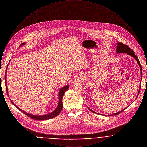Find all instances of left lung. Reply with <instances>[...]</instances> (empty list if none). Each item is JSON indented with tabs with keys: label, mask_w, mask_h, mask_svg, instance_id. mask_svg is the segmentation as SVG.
<instances>
[{
	"label": "left lung",
	"mask_w": 147,
	"mask_h": 147,
	"mask_svg": "<svg viewBox=\"0 0 147 147\" xmlns=\"http://www.w3.org/2000/svg\"><path fill=\"white\" fill-rule=\"evenodd\" d=\"M117 51H116V52H117V53H126L127 55L132 56V57H133L136 59V60L137 61V63H138V64H139V65H140V71H141V76H142V77H142V67H141V65H140V61H139L138 57L134 54V51H133V50L132 49H131V48H130L128 46H127V45H125V44H123V43H121V42L117 43ZM140 87L139 92L140 91ZM138 93H140V92H138ZM137 97H138V96H137ZM126 109V108H125V109H123V110H122V111H119V112H117V113H113V114L110 115H109V116H113V115H118L119 113H120L121 112H122L123 110H125ZM90 111H92V112L96 113V112L93 111L92 110H91V109H90Z\"/></svg>",
	"instance_id": "left-lung-1"
}]
</instances>
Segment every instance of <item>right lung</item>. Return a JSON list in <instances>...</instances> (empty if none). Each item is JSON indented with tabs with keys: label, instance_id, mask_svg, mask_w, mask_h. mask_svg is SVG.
<instances>
[{
	"label": "right lung",
	"instance_id": "obj_1",
	"mask_svg": "<svg viewBox=\"0 0 147 147\" xmlns=\"http://www.w3.org/2000/svg\"><path fill=\"white\" fill-rule=\"evenodd\" d=\"M24 44H25L24 43H22L20 46L22 45H24ZM6 69H7V66ZM6 73H7V71H6ZM6 76H7L5 75V83H7ZM68 88H69V86H68V85H66V86H65L64 87H63V88H62L61 89V90L59 91V103H58V105L57 107L56 108V110H55L54 111L48 114V115H46L35 116V115L29 114L28 113L25 112V111H22L20 109H19L16 105L14 104V102H13L11 100H11V102L17 109H18L19 110H20V111L23 112L24 113H25V115H26L28 116L29 117H30L31 119H35V120H46V119H52V118H53V117H55L56 116H58V115L59 114L60 112H61L62 109V108H63L62 98H63V95H64V94L65 93V91H67ZM6 90H7V93L8 91H7V84H6Z\"/></svg>",
	"mask_w": 147,
	"mask_h": 147
}]
</instances>
